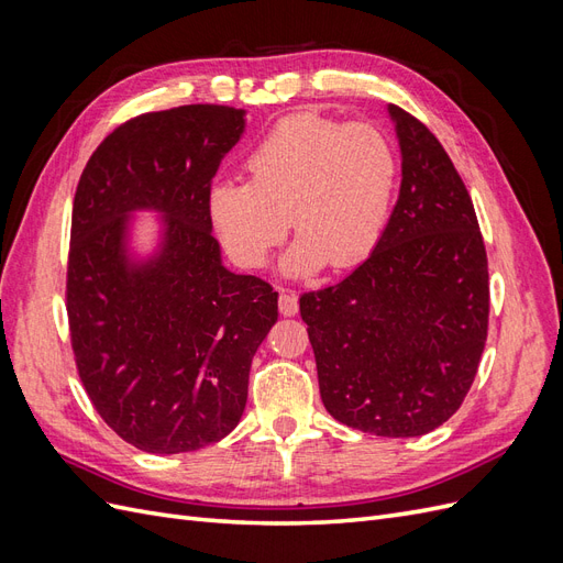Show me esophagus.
I'll list each match as a JSON object with an SVG mask.
<instances>
[{"instance_id": "34e87169", "label": "esophagus", "mask_w": 563, "mask_h": 563, "mask_svg": "<svg viewBox=\"0 0 563 563\" xmlns=\"http://www.w3.org/2000/svg\"><path fill=\"white\" fill-rule=\"evenodd\" d=\"M279 312L284 317L298 314V296L294 291H282L279 294Z\"/></svg>"}]
</instances>
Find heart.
<instances>
[{
	"mask_svg": "<svg viewBox=\"0 0 563 563\" xmlns=\"http://www.w3.org/2000/svg\"><path fill=\"white\" fill-rule=\"evenodd\" d=\"M246 183H218L209 216L230 258L244 269L267 265L288 232L291 277L360 265L380 242L395 199L399 162L387 135L312 112L272 126L244 159Z\"/></svg>",
	"mask_w": 563,
	"mask_h": 563,
	"instance_id": "b5f03b06",
	"label": "heart"
}]
</instances>
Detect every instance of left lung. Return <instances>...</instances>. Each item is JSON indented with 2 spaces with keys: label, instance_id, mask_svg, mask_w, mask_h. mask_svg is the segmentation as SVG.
Segmentation results:
<instances>
[{
  "label": "left lung",
  "instance_id": "8db88e82",
  "mask_svg": "<svg viewBox=\"0 0 563 563\" xmlns=\"http://www.w3.org/2000/svg\"><path fill=\"white\" fill-rule=\"evenodd\" d=\"M401 187L350 277L300 296L327 411L376 437H420L467 397L488 331V261L463 178L434 133L387 106Z\"/></svg>",
  "mask_w": 563,
  "mask_h": 563
}]
</instances>
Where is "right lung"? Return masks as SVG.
I'll return each instance as SVG.
<instances>
[{"mask_svg": "<svg viewBox=\"0 0 563 563\" xmlns=\"http://www.w3.org/2000/svg\"><path fill=\"white\" fill-rule=\"evenodd\" d=\"M244 114L180 106L129 119L77 185L65 291L77 371L100 418L147 453L197 451L236 428L279 314L277 291L230 272L211 234V180ZM135 210L163 213L147 260L128 244Z\"/></svg>", "mask_w": 563, "mask_h": 563, "instance_id": "1", "label": "right lung"}]
</instances>
